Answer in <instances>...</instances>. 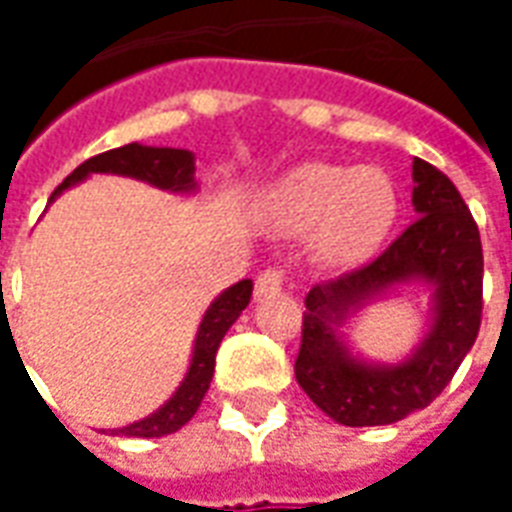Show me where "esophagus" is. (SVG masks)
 Wrapping results in <instances>:
<instances>
[{
    "label": "esophagus",
    "instance_id": "esophagus-1",
    "mask_svg": "<svg viewBox=\"0 0 512 512\" xmlns=\"http://www.w3.org/2000/svg\"><path fill=\"white\" fill-rule=\"evenodd\" d=\"M282 285H285V274H282L280 268H266V271L257 274L255 293L257 296H268V293L282 291Z\"/></svg>",
    "mask_w": 512,
    "mask_h": 512
}]
</instances>
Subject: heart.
<instances>
[{"instance_id": "b5f03b06", "label": "heart", "mask_w": 512, "mask_h": 512, "mask_svg": "<svg viewBox=\"0 0 512 512\" xmlns=\"http://www.w3.org/2000/svg\"><path fill=\"white\" fill-rule=\"evenodd\" d=\"M266 216L285 235L316 227L313 246L324 263L357 266L391 235L399 196L380 169L305 163L271 188Z\"/></svg>"}]
</instances>
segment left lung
Instances as JSON below:
<instances>
[{
  "instance_id": "1",
  "label": "left lung",
  "mask_w": 512,
  "mask_h": 512,
  "mask_svg": "<svg viewBox=\"0 0 512 512\" xmlns=\"http://www.w3.org/2000/svg\"><path fill=\"white\" fill-rule=\"evenodd\" d=\"M418 219L366 266L313 285L302 316L296 382L343 427H380L427 407L452 382L482 321V244L477 221L452 180L413 157ZM436 285V324L399 367H366L348 355L334 327L349 306L396 281Z\"/></svg>"
}]
</instances>
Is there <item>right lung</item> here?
I'll return each mask as SVG.
<instances>
[{
    "label": "right lung",
    "mask_w": 512,
    "mask_h": 512,
    "mask_svg": "<svg viewBox=\"0 0 512 512\" xmlns=\"http://www.w3.org/2000/svg\"><path fill=\"white\" fill-rule=\"evenodd\" d=\"M88 174H124V177L152 182V185L166 188V191H194L196 188L194 155L188 149H157V146L127 144L119 146V149H110V152H102V155L88 157L82 166H77L66 180L57 185L52 199L74 182L85 180ZM249 299H252V280L235 282L232 288L221 293L219 299L207 307L205 318L199 324L194 360H191L188 377L177 388V393L157 413H152L144 421H135L130 427L113 430V435L160 438V435H171V432L185 427L194 418L202 399H205L207 388H210L221 338L235 324V318L241 316V310L249 305Z\"/></svg>",
    "instance_id": "add662e5"
}]
</instances>
